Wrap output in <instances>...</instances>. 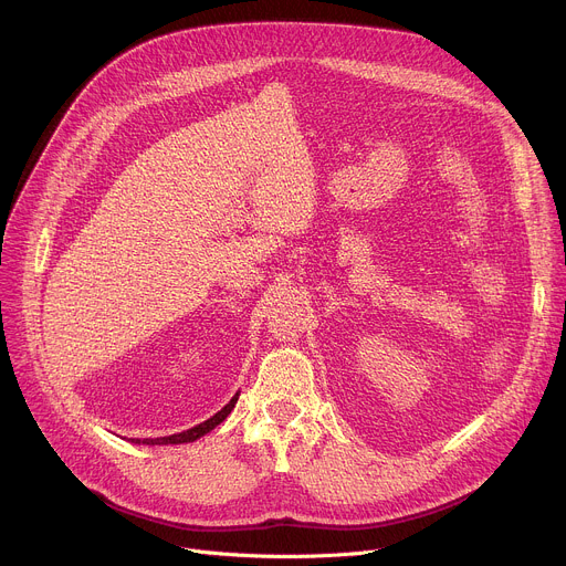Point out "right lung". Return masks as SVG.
<instances>
[{"instance_id": "1", "label": "right lung", "mask_w": 566, "mask_h": 566, "mask_svg": "<svg viewBox=\"0 0 566 566\" xmlns=\"http://www.w3.org/2000/svg\"><path fill=\"white\" fill-rule=\"evenodd\" d=\"M237 398H239V394H234L232 398H230V402L226 408H221V412H217L212 419H208V421H203V423H199V426H195V428H190V430H186V432H179V434H172V437H160V439H143V441H138L136 439V443H147V446H168V443H188V441H197L199 437H203V434H208L212 428H217L230 412H232V408H234V402H237Z\"/></svg>"}]
</instances>
